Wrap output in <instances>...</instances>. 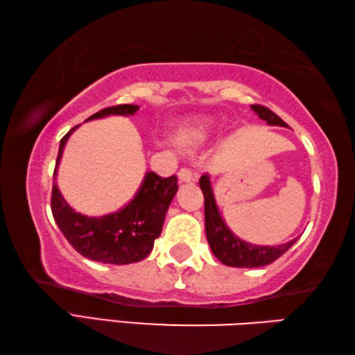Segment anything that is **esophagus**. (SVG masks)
Here are the masks:
<instances>
[{"mask_svg": "<svg viewBox=\"0 0 355 355\" xmlns=\"http://www.w3.org/2000/svg\"><path fill=\"white\" fill-rule=\"evenodd\" d=\"M178 179L179 182H190L193 181V173H191L189 168H181L178 173Z\"/></svg>", "mask_w": 355, "mask_h": 355, "instance_id": "1", "label": "esophagus"}]
</instances>
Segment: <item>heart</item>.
I'll list each match as a JSON object with an SVG mask.
<instances>
[{"instance_id": "b5f03b06", "label": "heart", "mask_w": 355, "mask_h": 355, "mask_svg": "<svg viewBox=\"0 0 355 355\" xmlns=\"http://www.w3.org/2000/svg\"><path fill=\"white\" fill-rule=\"evenodd\" d=\"M210 120L206 116L189 118L179 123L173 132L174 145L181 148L182 151H191L200 148L209 140L210 135Z\"/></svg>"}]
</instances>
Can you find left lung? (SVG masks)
I'll return each mask as SVG.
<instances>
[{
	"instance_id": "1",
	"label": "left lung",
	"mask_w": 355,
	"mask_h": 355,
	"mask_svg": "<svg viewBox=\"0 0 355 355\" xmlns=\"http://www.w3.org/2000/svg\"><path fill=\"white\" fill-rule=\"evenodd\" d=\"M251 107L259 115V118H262L271 126L287 128V123L281 116H277L275 112L265 107V105L252 104ZM200 187L204 193V218H206L207 241L214 256L221 263L227 266H237V268H257V266L272 263L296 243L297 239H293L288 243L279 246H259L239 239L237 235L231 232V229L226 226V223L221 218L207 174L201 176Z\"/></svg>"
}]
</instances>
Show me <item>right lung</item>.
I'll return each instance as SVG.
<instances>
[{
    "label": "right lung",
    "mask_w": 355,
    "mask_h": 355,
    "mask_svg": "<svg viewBox=\"0 0 355 355\" xmlns=\"http://www.w3.org/2000/svg\"><path fill=\"white\" fill-rule=\"evenodd\" d=\"M137 110L139 105L134 104L112 105L93 114L87 121L109 115H134ZM76 128L68 130L60 140L54 179L68 137ZM176 191V176L160 178L149 171L139 191L123 209L103 216H87L74 212L60 195L58 184H53L51 210L62 234L80 256L101 263L128 265L140 262L153 251L154 240L162 232L166 210Z\"/></svg>",
    "instance_id": "1"
}]
</instances>
